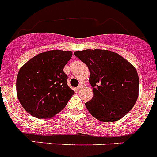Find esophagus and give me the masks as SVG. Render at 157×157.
Wrapping results in <instances>:
<instances>
[{"label": "esophagus", "mask_w": 157, "mask_h": 157, "mask_svg": "<svg viewBox=\"0 0 157 157\" xmlns=\"http://www.w3.org/2000/svg\"><path fill=\"white\" fill-rule=\"evenodd\" d=\"M83 86H84V85H83V84H80V85L78 86L77 88H76V90H81Z\"/></svg>", "instance_id": "1"}]
</instances>
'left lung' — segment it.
I'll use <instances>...</instances> for the list:
<instances>
[{"instance_id":"8db88e82","label":"left lung","mask_w":157,"mask_h":157,"mask_svg":"<svg viewBox=\"0 0 157 157\" xmlns=\"http://www.w3.org/2000/svg\"><path fill=\"white\" fill-rule=\"evenodd\" d=\"M74 54L90 70L94 97L85 104L90 113L107 123L127 114L138 97L139 78L135 67L112 51L86 49Z\"/></svg>"}]
</instances>
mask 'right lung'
<instances>
[{
  "label": "right lung",
  "instance_id": "obj_1",
  "mask_svg": "<svg viewBox=\"0 0 157 157\" xmlns=\"http://www.w3.org/2000/svg\"><path fill=\"white\" fill-rule=\"evenodd\" d=\"M71 56V51H47L34 56L19 69L16 79L18 99L31 116L47 119L64 109L74 94L63 72Z\"/></svg>",
  "mask_w": 157,
  "mask_h": 157
}]
</instances>
